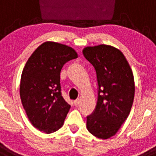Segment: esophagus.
I'll return each instance as SVG.
<instances>
[{
    "instance_id": "1",
    "label": "esophagus",
    "mask_w": 156,
    "mask_h": 156,
    "mask_svg": "<svg viewBox=\"0 0 156 156\" xmlns=\"http://www.w3.org/2000/svg\"><path fill=\"white\" fill-rule=\"evenodd\" d=\"M73 103H74V105H78L80 103V99H76V100L74 101Z\"/></svg>"
}]
</instances>
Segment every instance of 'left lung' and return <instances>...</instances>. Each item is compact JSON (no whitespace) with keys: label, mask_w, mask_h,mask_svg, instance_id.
Here are the masks:
<instances>
[{"label":"left lung","mask_w":156,"mask_h":156,"mask_svg":"<svg viewBox=\"0 0 156 156\" xmlns=\"http://www.w3.org/2000/svg\"><path fill=\"white\" fill-rule=\"evenodd\" d=\"M83 54L94 67L98 83L97 105L87 116V128L105 140L118 132L130 112L135 92L133 72L122 51L111 45L86 47Z\"/></svg>","instance_id":"left-lung-1"}]
</instances>
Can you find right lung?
Here are the masks:
<instances>
[{"instance_id":"add662e5","label":"right lung","mask_w":156,"mask_h":156,"mask_svg":"<svg viewBox=\"0 0 156 156\" xmlns=\"http://www.w3.org/2000/svg\"><path fill=\"white\" fill-rule=\"evenodd\" d=\"M78 57L68 45L46 41L29 58L23 68L19 94L32 125L51 133L63 126L71 106L61 94L60 73L66 62Z\"/></svg>"}]
</instances>
